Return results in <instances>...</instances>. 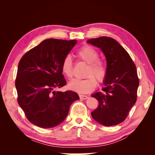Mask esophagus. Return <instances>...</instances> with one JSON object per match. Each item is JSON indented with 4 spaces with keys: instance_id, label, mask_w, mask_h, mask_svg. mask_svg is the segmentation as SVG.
Segmentation results:
<instances>
[{
    "instance_id": "esophagus-1",
    "label": "esophagus",
    "mask_w": 155,
    "mask_h": 155,
    "mask_svg": "<svg viewBox=\"0 0 155 155\" xmlns=\"http://www.w3.org/2000/svg\"><path fill=\"white\" fill-rule=\"evenodd\" d=\"M79 97H80V99L81 100H85L88 98L87 96H85V95H79Z\"/></svg>"
}]
</instances>
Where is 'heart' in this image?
<instances>
[{
  "label": "heart",
  "instance_id": "obj_1",
  "mask_svg": "<svg viewBox=\"0 0 155 155\" xmlns=\"http://www.w3.org/2000/svg\"><path fill=\"white\" fill-rule=\"evenodd\" d=\"M81 61L87 64L85 72L86 78L83 80L74 79L68 84V88L79 94H88L95 90L98 83H103L107 76V67L105 63L98 59V53L90 46L85 45L77 52ZM61 71L65 77L71 78L73 76V62L71 57L67 55L61 63ZM97 80H96L95 79Z\"/></svg>",
  "mask_w": 155,
  "mask_h": 155
}]
</instances>
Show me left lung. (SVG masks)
I'll use <instances>...</instances> for the list:
<instances>
[{
	"label": "left lung",
	"mask_w": 155,
	"mask_h": 155,
	"mask_svg": "<svg viewBox=\"0 0 155 155\" xmlns=\"http://www.w3.org/2000/svg\"><path fill=\"white\" fill-rule=\"evenodd\" d=\"M87 43L102 50L107 67L103 91L91 96L99 103L98 108L91 112V116L104 126L117 125L124 121L137 101L140 81L135 64L127 51L111 38L90 39Z\"/></svg>",
	"instance_id": "1"
}]
</instances>
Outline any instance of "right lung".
Returning <instances> with one entry per match:
<instances>
[{
    "label": "right lung",
    "mask_w": 155,
    "mask_h": 155,
    "mask_svg": "<svg viewBox=\"0 0 155 155\" xmlns=\"http://www.w3.org/2000/svg\"><path fill=\"white\" fill-rule=\"evenodd\" d=\"M77 40L47 39L22 56L15 78L18 103L32 124L52 128L65 120L78 94L54 91L66 85L61 63Z\"/></svg>",
    "instance_id": "obj_1"
}]
</instances>
